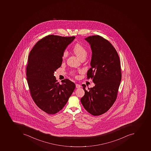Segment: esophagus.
<instances>
[{"label": "esophagus", "mask_w": 151, "mask_h": 151, "mask_svg": "<svg viewBox=\"0 0 151 151\" xmlns=\"http://www.w3.org/2000/svg\"><path fill=\"white\" fill-rule=\"evenodd\" d=\"M76 88H81V85H80V84H78V83H76Z\"/></svg>", "instance_id": "obj_1"}]
</instances>
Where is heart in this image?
Here are the masks:
<instances>
[{"mask_svg":"<svg viewBox=\"0 0 151 151\" xmlns=\"http://www.w3.org/2000/svg\"><path fill=\"white\" fill-rule=\"evenodd\" d=\"M73 51L74 53L80 58V60H85L88 54V51L84 47L82 44L79 43H77L74 46L73 49ZM68 51L67 50H65L63 52L62 54V58L63 59H65L68 55ZM73 75L75 74V73L72 72Z\"/></svg>","mask_w":151,"mask_h":151,"instance_id":"obj_1","label":"heart"}]
</instances>
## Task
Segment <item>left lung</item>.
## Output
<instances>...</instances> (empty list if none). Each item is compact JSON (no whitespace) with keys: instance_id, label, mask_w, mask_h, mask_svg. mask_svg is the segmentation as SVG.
Masks as SVG:
<instances>
[{"instance_id":"8db88e82","label":"left lung","mask_w":151,"mask_h":151,"mask_svg":"<svg viewBox=\"0 0 151 151\" xmlns=\"http://www.w3.org/2000/svg\"><path fill=\"white\" fill-rule=\"evenodd\" d=\"M92 51L91 65L87 76L91 78L95 86L86 89L81 99L84 109L93 116L104 114L113 105L116 100L121 80L120 60L113 45L99 35L85 39Z\"/></svg>"}]
</instances>
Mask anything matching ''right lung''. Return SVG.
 <instances>
[{"label": "right lung", "mask_w": 151, "mask_h": 151, "mask_svg": "<svg viewBox=\"0 0 151 151\" xmlns=\"http://www.w3.org/2000/svg\"><path fill=\"white\" fill-rule=\"evenodd\" d=\"M75 39L49 35L39 40L29 55L26 79L30 93L37 106L47 114L61 111L76 87L68 79L60 84L54 76L62 64L63 52Z\"/></svg>", "instance_id": "obj_1"}]
</instances>
